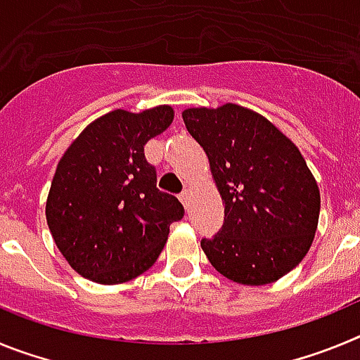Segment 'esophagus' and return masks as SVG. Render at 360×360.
I'll use <instances>...</instances> for the list:
<instances>
[{
  "label": "esophagus",
  "mask_w": 360,
  "mask_h": 360,
  "mask_svg": "<svg viewBox=\"0 0 360 360\" xmlns=\"http://www.w3.org/2000/svg\"><path fill=\"white\" fill-rule=\"evenodd\" d=\"M180 200H182V203L184 205H189V200H191V189L189 187H184V191L182 193H180Z\"/></svg>",
  "instance_id": "esophagus-1"
}]
</instances>
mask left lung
Returning a JSON list of instances; mask_svg holds the SVG:
<instances>
[{
	"mask_svg": "<svg viewBox=\"0 0 360 360\" xmlns=\"http://www.w3.org/2000/svg\"><path fill=\"white\" fill-rule=\"evenodd\" d=\"M207 153L225 205L224 225L202 249L219 274L266 285L288 274L316 236L321 196L290 139L265 117L238 104L182 113Z\"/></svg>",
	"mask_w": 360,
	"mask_h": 360,
	"instance_id": "8db88e82",
	"label": "left lung"
}]
</instances>
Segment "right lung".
Segmentation results:
<instances>
[{"mask_svg":"<svg viewBox=\"0 0 360 360\" xmlns=\"http://www.w3.org/2000/svg\"><path fill=\"white\" fill-rule=\"evenodd\" d=\"M171 122L169 106L111 111L86 126L57 164L46 221L82 278L117 285L141 276L160 256L169 225L184 218L144 155L146 142Z\"/></svg>","mask_w":360,"mask_h":360,"instance_id":"add662e5","label":"right lung"}]
</instances>
